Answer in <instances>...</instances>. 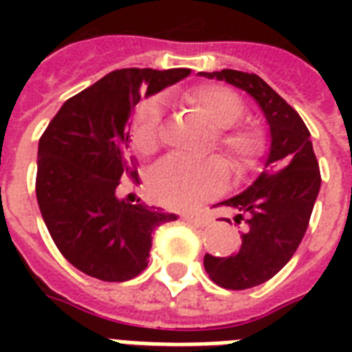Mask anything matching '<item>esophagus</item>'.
<instances>
[{"label":"esophagus","mask_w":352,"mask_h":352,"mask_svg":"<svg viewBox=\"0 0 352 352\" xmlns=\"http://www.w3.org/2000/svg\"><path fill=\"white\" fill-rule=\"evenodd\" d=\"M182 221H186L188 225H193V226H199V228H203L210 223V217L208 215H203V214H188V215H182Z\"/></svg>","instance_id":"esophagus-1"}]
</instances>
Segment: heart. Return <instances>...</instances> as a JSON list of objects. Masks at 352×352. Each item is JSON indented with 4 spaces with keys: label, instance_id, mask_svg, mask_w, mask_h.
Segmentation results:
<instances>
[{
    "label": "heart",
    "instance_id": "heart-1",
    "mask_svg": "<svg viewBox=\"0 0 352 352\" xmlns=\"http://www.w3.org/2000/svg\"><path fill=\"white\" fill-rule=\"evenodd\" d=\"M188 102L197 107L214 126V146L234 175H246L256 168L265 149V131L256 122L239 120L245 102L223 85H199L188 93ZM162 140V102L146 98L131 122V142L138 153L157 151ZM225 164L217 157L186 160L166 157L148 171L149 195L168 208H193L225 186Z\"/></svg>",
    "mask_w": 352,
    "mask_h": 352
}]
</instances>
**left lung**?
<instances>
[{
	"instance_id": "8db88e82",
	"label": "left lung",
	"mask_w": 352,
	"mask_h": 352,
	"mask_svg": "<svg viewBox=\"0 0 352 352\" xmlns=\"http://www.w3.org/2000/svg\"><path fill=\"white\" fill-rule=\"evenodd\" d=\"M199 74L246 91L270 126L272 144L265 170L245 192L221 203L237 212L235 223L246 226L239 250L226 257L204 256V268L215 285L252 289L274 278L298 250L322 184L320 166L305 122L265 80L234 69Z\"/></svg>"
}]
</instances>
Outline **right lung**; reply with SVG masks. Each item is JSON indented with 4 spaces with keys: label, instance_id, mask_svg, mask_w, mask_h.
<instances>
[{
    "label": "right lung",
    "instance_id": "right-lung-1",
    "mask_svg": "<svg viewBox=\"0 0 352 352\" xmlns=\"http://www.w3.org/2000/svg\"><path fill=\"white\" fill-rule=\"evenodd\" d=\"M190 69H118L71 96L38 144L36 199L62 256L102 281H127L148 267L151 234L177 215L118 199L122 181L138 184L129 155V117Z\"/></svg>",
    "mask_w": 352,
    "mask_h": 352
}]
</instances>
